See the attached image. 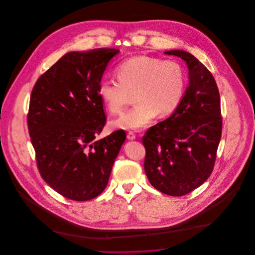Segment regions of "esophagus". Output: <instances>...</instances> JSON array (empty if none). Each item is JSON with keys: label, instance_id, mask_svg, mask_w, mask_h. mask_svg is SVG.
Returning <instances> with one entry per match:
<instances>
[{"label": "esophagus", "instance_id": "esophagus-1", "mask_svg": "<svg viewBox=\"0 0 255 255\" xmlns=\"http://www.w3.org/2000/svg\"><path fill=\"white\" fill-rule=\"evenodd\" d=\"M127 136H128V138L129 140H133V139H135V138H136V135H135V134H134V132H133V131H131V130L128 132V135H127Z\"/></svg>", "mask_w": 255, "mask_h": 255}]
</instances>
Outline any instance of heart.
I'll return each mask as SVG.
<instances>
[{
  "label": "heart",
  "mask_w": 255,
  "mask_h": 255,
  "mask_svg": "<svg viewBox=\"0 0 255 255\" xmlns=\"http://www.w3.org/2000/svg\"><path fill=\"white\" fill-rule=\"evenodd\" d=\"M116 73L119 81H100L101 100L114 115L125 110L132 95L136 105L112 123L115 128L139 129L157 115L159 118L170 116L182 102L187 81L183 67L177 61L133 56L122 62Z\"/></svg>",
  "instance_id": "b5f03b06"
}]
</instances>
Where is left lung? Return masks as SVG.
<instances>
[{
	"label": "left lung",
	"instance_id": "left-lung-1",
	"mask_svg": "<svg viewBox=\"0 0 255 255\" xmlns=\"http://www.w3.org/2000/svg\"><path fill=\"white\" fill-rule=\"evenodd\" d=\"M165 54L186 63L189 85L171 117L149 128L142 136L144 170L156 189L182 196L213 172L222 135L221 101L212 73L194 56L181 50Z\"/></svg>",
	"mask_w": 255,
	"mask_h": 255
}]
</instances>
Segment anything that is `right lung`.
I'll use <instances>...</instances> for the list:
<instances>
[{"mask_svg":"<svg viewBox=\"0 0 255 255\" xmlns=\"http://www.w3.org/2000/svg\"><path fill=\"white\" fill-rule=\"evenodd\" d=\"M118 49L71 52L37 79L27 126L42 179L66 198L86 201L107 186L124 129L95 140L106 125L98 86Z\"/></svg>","mask_w":255,"mask_h":255,"instance_id":"obj_1","label":"right lung"}]
</instances>
